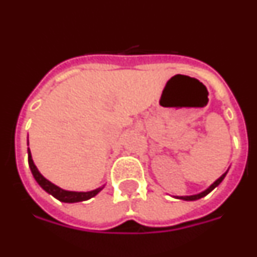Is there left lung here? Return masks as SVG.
Returning <instances> with one entry per match:
<instances>
[{"label":"left lung","instance_id":"left-lung-1","mask_svg":"<svg viewBox=\"0 0 257 257\" xmlns=\"http://www.w3.org/2000/svg\"><path fill=\"white\" fill-rule=\"evenodd\" d=\"M225 175H226V172L224 175H222V176H220L219 179H217L216 181H215V183L212 184V185H211L210 188H208L207 190H205V192H202V193H199V194H196V196H188V197H179V198H181V199H185V201H196V199H199V198H202V197H205V196H207L208 193L211 192V190H213L215 189V188L217 187V185H219L220 183H221L222 180H224V178H225Z\"/></svg>","mask_w":257,"mask_h":257}]
</instances>
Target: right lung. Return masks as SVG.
Masks as SVG:
<instances>
[{
  "mask_svg": "<svg viewBox=\"0 0 257 257\" xmlns=\"http://www.w3.org/2000/svg\"><path fill=\"white\" fill-rule=\"evenodd\" d=\"M28 163H29V167H31L32 174H33V176H35L36 181L40 184V187L44 190H46L49 194L55 197L56 199H59V201L61 202H65V203H74V202L87 201V199L96 196L97 193L101 190V188L92 190V192H68V190L60 189L59 187H56V185H54L52 183H50L47 179H45L44 176L38 172L37 167H36L35 163H33V160H32L29 148H28Z\"/></svg>",
  "mask_w": 257,
  "mask_h": 257,
  "instance_id": "add662e5",
  "label": "right lung"
}]
</instances>
